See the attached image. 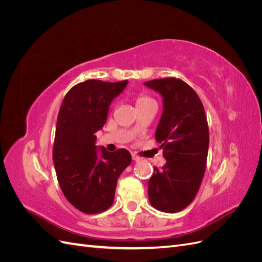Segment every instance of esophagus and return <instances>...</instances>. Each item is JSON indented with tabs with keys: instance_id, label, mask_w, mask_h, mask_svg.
<instances>
[{
	"instance_id": "esophagus-1",
	"label": "esophagus",
	"mask_w": 262,
	"mask_h": 262,
	"mask_svg": "<svg viewBox=\"0 0 262 262\" xmlns=\"http://www.w3.org/2000/svg\"><path fill=\"white\" fill-rule=\"evenodd\" d=\"M132 160H133L134 162H139V161H141V157H139V156L136 155V154H132Z\"/></svg>"
}]
</instances>
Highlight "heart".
<instances>
[{"label":"heart","instance_id":"obj_1","mask_svg":"<svg viewBox=\"0 0 262 262\" xmlns=\"http://www.w3.org/2000/svg\"><path fill=\"white\" fill-rule=\"evenodd\" d=\"M149 101H154V100L152 98H149L148 96H146V95H140V96L137 98V105H142Z\"/></svg>","mask_w":262,"mask_h":262}]
</instances>
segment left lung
<instances>
[{
    "label": "left lung",
    "mask_w": 262,
    "mask_h": 262,
    "mask_svg": "<svg viewBox=\"0 0 262 262\" xmlns=\"http://www.w3.org/2000/svg\"><path fill=\"white\" fill-rule=\"evenodd\" d=\"M163 97L155 139L166 164L148 180L152 207L176 213L193 201L202 182L209 149V126L202 102L186 82L175 77L144 83Z\"/></svg>",
    "instance_id": "left-lung-1"
}]
</instances>
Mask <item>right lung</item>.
Instances as JSON below:
<instances>
[{"mask_svg":"<svg viewBox=\"0 0 262 262\" xmlns=\"http://www.w3.org/2000/svg\"><path fill=\"white\" fill-rule=\"evenodd\" d=\"M126 84L89 80L73 86L62 101L52 160L63 194L86 214L112 207L118 178L132 160L124 148L107 152L95 145V133L102 129L110 104Z\"/></svg>","mask_w":262,"mask_h":262,"instance_id":"1","label":"right lung"}]
</instances>
